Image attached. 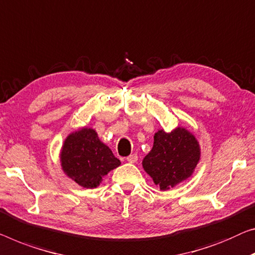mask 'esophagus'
<instances>
[{
  "instance_id": "obj_1",
  "label": "esophagus",
  "mask_w": 255,
  "mask_h": 255,
  "mask_svg": "<svg viewBox=\"0 0 255 255\" xmlns=\"http://www.w3.org/2000/svg\"><path fill=\"white\" fill-rule=\"evenodd\" d=\"M137 154H130V155H128L127 157V161L128 162H130V164H134V162H136L137 161Z\"/></svg>"
}]
</instances>
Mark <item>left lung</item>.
<instances>
[{
	"mask_svg": "<svg viewBox=\"0 0 255 255\" xmlns=\"http://www.w3.org/2000/svg\"><path fill=\"white\" fill-rule=\"evenodd\" d=\"M152 150L143 159V168L160 190H168L192 175L200 158L198 140L187 129L155 132Z\"/></svg>",
	"mask_w": 255,
	"mask_h": 255,
	"instance_id": "obj_1",
	"label": "left lung"
}]
</instances>
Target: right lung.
<instances>
[{"mask_svg": "<svg viewBox=\"0 0 255 255\" xmlns=\"http://www.w3.org/2000/svg\"><path fill=\"white\" fill-rule=\"evenodd\" d=\"M60 162L64 173L87 189L98 187L102 177L121 164L91 128H82L67 136Z\"/></svg>", "mask_w": 255, "mask_h": 255, "instance_id": "right-lung-1", "label": "right lung"}]
</instances>
